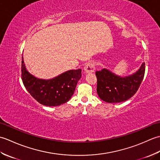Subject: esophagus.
I'll return each instance as SVG.
<instances>
[{
    "mask_svg": "<svg viewBox=\"0 0 160 160\" xmlns=\"http://www.w3.org/2000/svg\"><path fill=\"white\" fill-rule=\"evenodd\" d=\"M84 71H85L86 73H93L95 71V66L93 62H88L85 67H84Z\"/></svg>",
    "mask_w": 160,
    "mask_h": 160,
    "instance_id": "obj_1",
    "label": "esophagus"
}]
</instances>
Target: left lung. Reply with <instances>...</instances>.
<instances>
[{"mask_svg":"<svg viewBox=\"0 0 160 160\" xmlns=\"http://www.w3.org/2000/svg\"><path fill=\"white\" fill-rule=\"evenodd\" d=\"M144 73V62L136 72L127 76H120L107 69L96 71L98 96L108 103H118L128 100L137 92Z\"/></svg>","mask_w":160,"mask_h":160,"instance_id":"left-lung-1","label":"left lung"}]
</instances>
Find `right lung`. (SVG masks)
I'll return each instance as SVG.
<instances>
[{"label": "right lung", "instance_id": "1", "mask_svg": "<svg viewBox=\"0 0 160 160\" xmlns=\"http://www.w3.org/2000/svg\"><path fill=\"white\" fill-rule=\"evenodd\" d=\"M21 71L24 86L37 102L47 107H57L71 99L82 70H69L52 79H40L27 70L22 56Z\"/></svg>", "mask_w": 160, "mask_h": 160}]
</instances>
